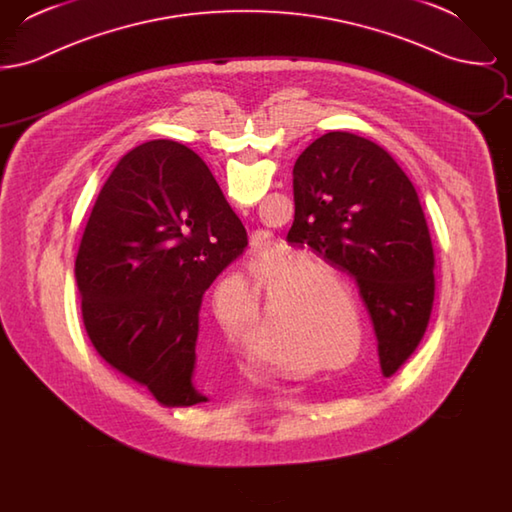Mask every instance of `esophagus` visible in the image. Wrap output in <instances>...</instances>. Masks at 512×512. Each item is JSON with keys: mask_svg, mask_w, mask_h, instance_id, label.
Listing matches in <instances>:
<instances>
[{"mask_svg": "<svg viewBox=\"0 0 512 512\" xmlns=\"http://www.w3.org/2000/svg\"><path fill=\"white\" fill-rule=\"evenodd\" d=\"M253 251H255V253H259V247H257V245H255V247H253Z\"/></svg>", "mask_w": 512, "mask_h": 512, "instance_id": "1", "label": "esophagus"}]
</instances>
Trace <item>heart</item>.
I'll return each mask as SVG.
<instances>
[{
  "label": "heart",
  "instance_id": "b5f03b06",
  "mask_svg": "<svg viewBox=\"0 0 512 512\" xmlns=\"http://www.w3.org/2000/svg\"><path fill=\"white\" fill-rule=\"evenodd\" d=\"M317 272L324 276L320 280L313 272L303 267H290L274 278L267 274L257 276V286L265 292L263 311L259 324L247 332V324L255 313V290L247 278L232 282L230 292L238 299L236 307L230 305V297L217 295L213 299V315L228 340L245 343L247 349L268 365L292 368V357L286 347L274 340L276 326L280 322V311L274 305L270 288H280L290 311L299 317L297 347L313 357L305 365L336 366V361L345 359L351 347V330L347 322L345 303L336 290H343L340 274L328 265H317ZM329 282L326 283L325 280ZM293 313V315H295Z\"/></svg>",
  "mask_w": 512,
  "mask_h": 512
}]
</instances>
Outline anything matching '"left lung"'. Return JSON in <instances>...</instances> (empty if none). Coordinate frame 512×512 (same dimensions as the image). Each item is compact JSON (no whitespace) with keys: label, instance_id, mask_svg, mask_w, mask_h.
<instances>
[{"label":"left lung","instance_id":"1","mask_svg":"<svg viewBox=\"0 0 512 512\" xmlns=\"http://www.w3.org/2000/svg\"><path fill=\"white\" fill-rule=\"evenodd\" d=\"M293 201L288 244L355 278L382 372L395 374L422 340L436 292L432 238L411 180L374 142L328 132L297 157Z\"/></svg>","mask_w":512,"mask_h":512}]
</instances>
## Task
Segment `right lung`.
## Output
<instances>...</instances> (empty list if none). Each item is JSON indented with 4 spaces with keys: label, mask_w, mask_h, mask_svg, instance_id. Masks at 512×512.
I'll return each mask as SVG.
<instances>
[{
    "label": "right lung",
    "mask_w": 512,
    "mask_h": 512,
    "mask_svg": "<svg viewBox=\"0 0 512 512\" xmlns=\"http://www.w3.org/2000/svg\"><path fill=\"white\" fill-rule=\"evenodd\" d=\"M245 245L242 220L192 149L153 140L126 153L74 263L99 357L163 407L207 401L194 386L201 297Z\"/></svg>",
    "instance_id": "add662e5"
}]
</instances>
